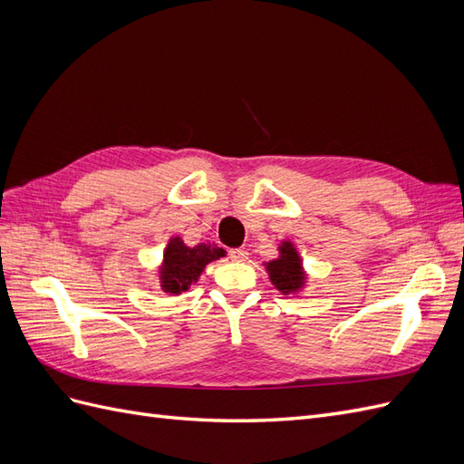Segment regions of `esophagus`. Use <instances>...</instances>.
Segmentation results:
<instances>
[{"mask_svg": "<svg viewBox=\"0 0 464 464\" xmlns=\"http://www.w3.org/2000/svg\"><path fill=\"white\" fill-rule=\"evenodd\" d=\"M228 256H230L232 261H246L247 259V251L242 249V247H237V249H230Z\"/></svg>", "mask_w": 464, "mask_h": 464, "instance_id": "esophagus-1", "label": "esophagus"}]
</instances>
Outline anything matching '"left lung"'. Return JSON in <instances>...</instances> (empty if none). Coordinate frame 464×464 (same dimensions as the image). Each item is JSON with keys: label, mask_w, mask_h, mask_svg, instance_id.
Masks as SVG:
<instances>
[{"label": "left lung", "mask_w": 464, "mask_h": 464, "mask_svg": "<svg viewBox=\"0 0 464 464\" xmlns=\"http://www.w3.org/2000/svg\"><path fill=\"white\" fill-rule=\"evenodd\" d=\"M266 271H269L271 283L283 294L298 290L304 283L300 257L296 254V249L288 242H285L283 247H280V257L266 265Z\"/></svg>", "instance_id": "obj_1"}]
</instances>
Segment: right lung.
Listing matches in <instances>:
<instances>
[{
	"instance_id": "right-lung-1",
	"label": "right lung",
	"mask_w": 464,
	"mask_h": 464,
	"mask_svg": "<svg viewBox=\"0 0 464 464\" xmlns=\"http://www.w3.org/2000/svg\"><path fill=\"white\" fill-rule=\"evenodd\" d=\"M218 257H224V249L201 244L198 247H188L179 237L168 244L164 251V265H162V288L166 292L179 294L188 290L191 283L198 280L205 266Z\"/></svg>"
}]
</instances>
